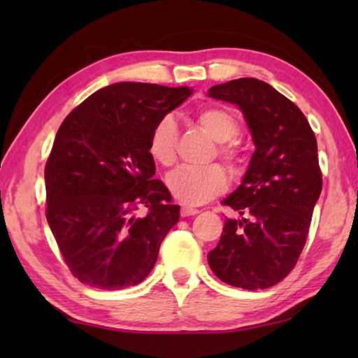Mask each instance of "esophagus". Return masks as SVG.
Instances as JSON below:
<instances>
[{
	"label": "esophagus",
	"mask_w": 358,
	"mask_h": 358,
	"mask_svg": "<svg viewBox=\"0 0 358 358\" xmlns=\"http://www.w3.org/2000/svg\"><path fill=\"white\" fill-rule=\"evenodd\" d=\"M197 213H199V210H196V208L181 207V216H183V217H186V216H194V215H197Z\"/></svg>",
	"instance_id": "1"
}]
</instances>
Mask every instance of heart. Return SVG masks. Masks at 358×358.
Returning <instances> with one entry per match:
<instances>
[{
    "instance_id": "obj_1",
    "label": "heart",
    "mask_w": 358,
    "mask_h": 358,
    "mask_svg": "<svg viewBox=\"0 0 358 358\" xmlns=\"http://www.w3.org/2000/svg\"><path fill=\"white\" fill-rule=\"evenodd\" d=\"M196 121L207 134L220 143L217 153L227 162L230 171H235L240 153L232 138L237 136L238 123L227 108L207 106L196 115ZM177 121L172 115L159 118L151 128L148 137V155L156 164L171 167L177 157ZM167 187L172 196L186 207L207 203L227 189V175L220 166L205 169L180 167L169 175Z\"/></svg>"
}]
</instances>
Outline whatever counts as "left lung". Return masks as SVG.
<instances>
[{"mask_svg":"<svg viewBox=\"0 0 358 358\" xmlns=\"http://www.w3.org/2000/svg\"><path fill=\"white\" fill-rule=\"evenodd\" d=\"M208 96L240 108L256 147L240 186L222 201L238 217L224 222L210 268L230 286L271 287L299 260L322 191L316 136L292 101L257 78L215 85Z\"/></svg>","mask_w":358,"mask_h":358,"instance_id":"obj_1","label":"left lung"}]
</instances>
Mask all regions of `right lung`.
I'll return each mask as SVG.
<instances>
[{"mask_svg": "<svg viewBox=\"0 0 358 358\" xmlns=\"http://www.w3.org/2000/svg\"><path fill=\"white\" fill-rule=\"evenodd\" d=\"M192 88L120 82L88 96L59 126L45 164L47 222L78 281L117 290L142 282L180 207L148 155L151 128ZM149 213L136 217L134 210Z\"/></svg>", "mask_w": 358, "mask_h": 358, "instance_id": "right-lung-1", "label": "right lung"}]
</instances>
